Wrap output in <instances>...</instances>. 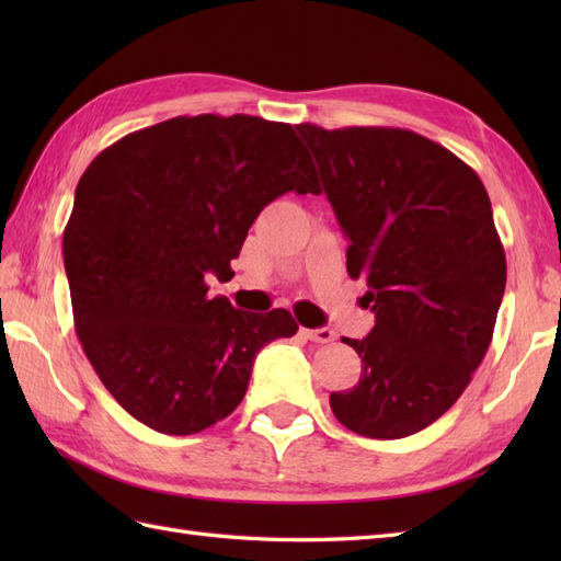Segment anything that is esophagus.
<instances>
[{"label": "esophagus", "mask_w": 561, "mask_h": 561, "mask_svg": "<svg viewBox=\"0 0 561 561\" xmlns=\"http://www.w3.org/2000/svg\"><path fill=\"white\" fill-rule=\"evenodd\" d=\"M306 337L311 342H318V344H328L335 340V332H332L330 328H318V330H306Z\"/></svg>", "instance_id": "esophagus-1"}]
</instances>
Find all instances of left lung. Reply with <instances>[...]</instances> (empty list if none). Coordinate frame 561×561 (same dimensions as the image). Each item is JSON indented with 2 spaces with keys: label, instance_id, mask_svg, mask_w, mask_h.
I'll return each instance as SVG.
<instances>
[{
  "label": "left lung",
  "instance_id": "left-lung-1",
  "mask_svg": "<svg viewBox=\"0 0 561 561\" xmlns=\"http://www.w3.org/2000/svg\"><path fill=\"white\" fill-rule=\"evenodd\" d=\"M350 238L347 272L366 279L376 325L344 337L359 383L330 396L350 432L404 438L434 424L490 350L506 255L490 195L468 163L400 127L296 125Z\"/></svg>",
  "mask_w": 561,
  "mask_h": 561
}]
</instances>
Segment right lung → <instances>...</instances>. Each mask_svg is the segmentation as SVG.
Returning a JSON list of instances; mask_svg holds the SVG:
<instances>
[{
	"mask_svg": "<svg viewBox=\"0 0 561 561\" xmlns=\"http://www.w3.org/2000/svg\"><path fill=\"white\" fill-rule=\"evenodd\" d=\"M320 193L287 123L171 117L89 163L65 226L75 330L93 371L153 432L190 436L241 404L255 354L299 325L284 308L209 299L248 229L284 193Z\"/></svg>",
	"mask_w": 561,
	"mask_h": 561,
	"instance_id": "obj_1",
	"label": "right lung"
}]
</instances>
